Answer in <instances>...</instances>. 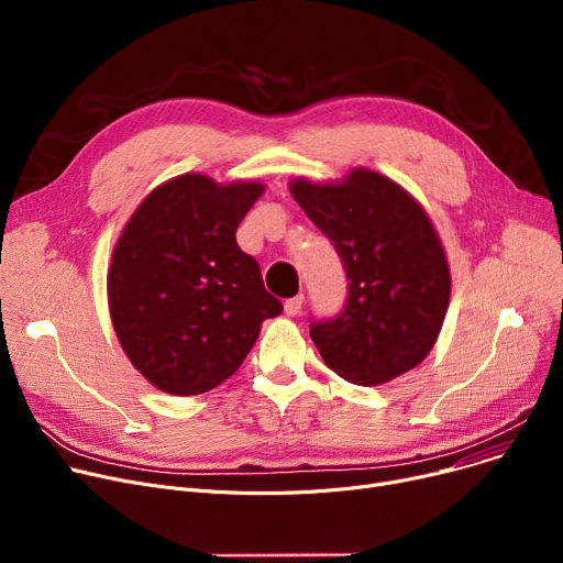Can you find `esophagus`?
Wrapping results in <instances>:
<instances>
[{
    "mask_svg": "<svg viewBox=\"0 0 563 563\" xmlns=\"http://www.w3.org/2000/svg\"><path fill=\"white\" fill-rule=\"evenodd\" d=\"M302 302H305V295H295V297H290V300H286V302H284V313H286V316H290V318H295L297 313L302 311Z\"/></svg>",
    "mask_w": 563,
    "mask_h": 563,
    "instance_id": "obj_1",
    "label": "esophagus"
}]
</instances>
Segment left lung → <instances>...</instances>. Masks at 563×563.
Wrapping results in <instances>:
<instances>
[{
  "mask_svg": "<svg viewBox=\"0 0 563 563\" xmlns=\"http://www.w3.org/2000/svg\"><path fill=\"white\" fill-rule=\"evenodd\" d=\"M288 188L334 243L350 282L343 311L309 324L327 368L358 386L416 368L439 339L452 286L424 209L402 186L366 168L339 184L292 179Z\"/></svg>",
  "mask_w": 563,
  "mask_h": 563,
  "instance_id": "8db88e82",
  "label": "left lung"
}]
</instances>
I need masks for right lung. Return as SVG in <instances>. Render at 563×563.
<instances>
[{
	"label": "right lung",
	"instance_id": "1",
	"mask_svg": "<svg viewBox=\"0 0 563 563\" xmlns=\"http://www.w3.org/2000/svg\"><path fill=\"white\" fill-rule=\"evenodd\" d=\"M258 181L186 173L156 186L124 224L107 275L115 336L150 384L200 395L234 375L261 322L282 313L236 229Z\"/></svg>",
	"mask_w": 563,
	"mask_h": 563
}]
</instances>
